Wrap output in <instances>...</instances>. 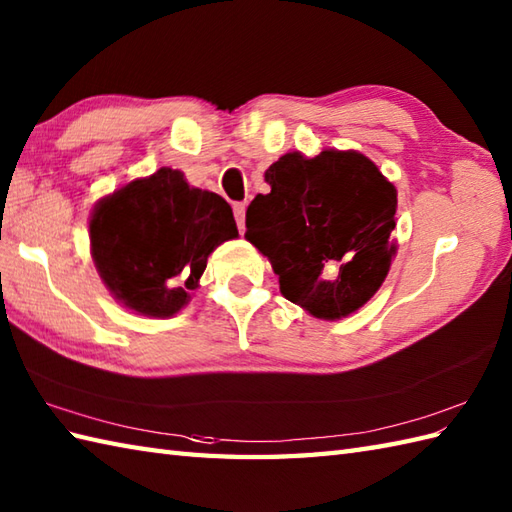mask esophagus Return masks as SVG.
<instances>
[{
	"instance_id": "1",
	"label": "esophagus",
	"mask_w": 512,
	"mask_h": 512,
	"mask_svg": "<svg viewBox=\"0 0 512 512\" xmlns=\"http://www.w3.org/2000/svg\"><path fill=\"white\" fill-rule=\"evenodd\" d=\"M233 213H235V222H237L239 233H242L244 231V222H246V202H235L233 204Z\"/></svg>"
}]
</instances>
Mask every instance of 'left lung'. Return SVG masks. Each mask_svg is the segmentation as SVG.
Wrapping results in <instances>:
<instances>
[{"label":"left lung","instance_id":"obj_1","mask_svg":"<svg viewBox=\"0 0 512 512\" xmlns=\"http://www.w3.org/2000/svg\"><path fill=\"white\" fill-rule=\"evenodd\" d=\"M268 193L246 211V239L279 275L281 295L317 319H341L374 297L396 246V189L358 151H299L268 167Z\"/></svg>","mask_w":512,"mask_h":512}]
</instances>
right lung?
Wrapping results in <instances>:
<instances>
[{"instance_id":"1","label":"right lung","mask_w":512,"mask_h":512,"mask_svg":"<svg viewBox=\"0 0 512 512\" xmlns=\"http://www.w3.org/2000/svg\"><path fill=\"white\" fill-rule=\"evenodd\" d=\"M237 237L231 206L162 167L96 204L92 257L112 295L149 317H171L189 301L206 257Z\"/></svg>"}]
</instances>
